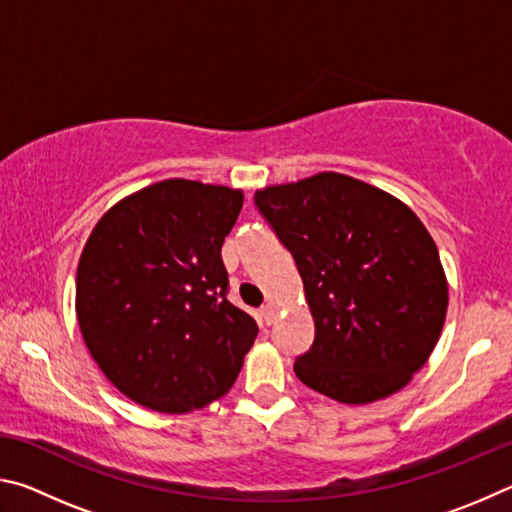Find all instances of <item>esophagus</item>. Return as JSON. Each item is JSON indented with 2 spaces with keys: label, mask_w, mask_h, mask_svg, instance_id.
Returning a JSON list of instances; mask_svg holds the SVG:
<instances>
[{
  "label": "esophagus",
  "mask_w": 512,
  "mask_h": 512,
  "mask_svg": "<svg viewBox=\"0 0 512 512\" xmlns=\"http://www.w3.org/2000/svg\"><path fill=\"white\" fill-rule=\"evenodd\" d=\"M259 316H262V320H264L266 325H273V323H275L277 311H275V307H273V305H264V307H262V311H259Z\"/></svg>",
  "instance_id": "obj_1"
}]
</instances>
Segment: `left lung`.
<instances>
[{
    "label": "left lung",
    "instance_id": "obj_1",
    "mask_svg": "<svg viewBox=\"0 0 512 512\" xmlns=\"http://www.w3.org/2000/svg\"><path fill=\"white\" fill-rule=\"evenodd\" d=\"M255 205L296 259L314 318L298 379L343 404L400 391L443 332L447 277L409 205L363 180L323 171L255 192Z\"/></svg>",
    "mask_w": 512,
    "mask_h": 512
}]
</instances>
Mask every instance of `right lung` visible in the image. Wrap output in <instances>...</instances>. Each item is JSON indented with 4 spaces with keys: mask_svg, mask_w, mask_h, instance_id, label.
<instances>
[{
    "mask_svg": "<svg viewBox=\"0 0 512 512\" xmlns=\"http://www.w3.org/2000/svg\"><path fill=\"white\" fill-rule=\"evenodd\" d=\"M244 192L171 178L112 205L76 271V318L103 375L133 402L187 413L235 384L257 336L228 300L221 246Z\"/></svg>",
    "mask_w": 512,
    "mask_h": 512,
    "instance_id": "obj_1",
    "label": "right lung"
}]
</instances>
